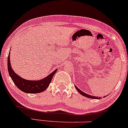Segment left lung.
<instances>
[{
	"mask_svg": "<svg viewBox=\"0 0 128 128\" xmlns=\"http://www.w3.org/2000/svg\"><path fill=\"white\" fill-rule=\"evenodd\" d=\"M75 87H76V89H77V91H78L79 93H80L82 95H83V96H85V97H87V98H94V99H100V97H96V96H90V95H88V94H87V93H84V92H83L82 91H81V90L79 89V88H78V87H76V86H75Z\"/></svg>",
	"mask_w": 128,
	"mask_h": 128,
	"instance_id": "obj_1",
	"label": "left lung"
}]
</instances>
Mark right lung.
<instances>
[{
	"label": "right lung",
	"mask_w": 128,
	"mask_h": 128,
	"mask_svg": "<svg viewBox=\"0 0 128 128\" xmlns=\"http://www.w3.org/2000/svg\"><path fill=\"white\" fill-rule=\"evenodd\" d=\"M8 68L11 78L14 84L19 88L21 91L26 93H38L42 92L49 86L53 76L56 72V70L45 78L41 80L31 81L27 80L22 78L18 76L11 67L10 62V52L9 53L8 58Z\"/></svg>",
	"instance_id": "add662e5"
}]
</instances>
